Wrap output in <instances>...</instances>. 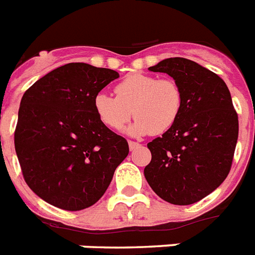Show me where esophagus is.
Returning a JSON list of instances; mask_svg holds the SVG:
<instances>
[{
    "label": "esophagus",
    "instance_id": "obj_1",
    "mask_svg": "<svg viewBox=\"0 0 255 255\" xmlns=\"http://www.w3.org/2000/svg\"><path fill=\"white\" fill-rule=\"evenodd\" d=\"M128 145H129V149H131V151H133V149H136V148L140 147L139 143H136V141H132V140H129V141H128Z\"/></svg>",
    "mask_w": 255,
    "mask_h": 255
}]
</instances>
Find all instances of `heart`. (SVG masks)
<instances>
[{"instance_id":"heart-1","label":"heart","mask_w":255,"mask_h":255,"mask_svg":"<svg viewBox=\"0 0 255 255\" xmlns=\"http://www.w3.org/2000/svg\"><path fill=\"white\" fill-rule=\"evenodd\" d=\"M115 95L99 92L94 110L99 120L112 131H122L131 120L132 135H161L177 122L182 108V92L172 78L131 74L115 86Z\"/></svg>"}]
</instances>
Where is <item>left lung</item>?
I'll return each instance as SVG.
<instances>
[{
    "mask_svg": "<svg viewBox=\"0 0 255 255\" xmlns=\"http://www.w3.org/2000/svg\"><path fill=\"white\" fill-rule=\"evenodd\" d=\"M167 73L182 92L177 122L147 144L148 184L173 205H190L221 185L233 163L238 115L229 88L213 71L185 58H168L149 67Z\"/></svg>",
    "mask_w": 255,
    "mask_h": 255,
    "instance_id": "obj_1",
    "label": "left lung"
}]
</instances>
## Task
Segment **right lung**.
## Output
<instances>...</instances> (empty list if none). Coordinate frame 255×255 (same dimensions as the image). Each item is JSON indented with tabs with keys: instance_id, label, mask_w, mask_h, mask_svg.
Instances as JSON below:
<instances>
[{
	"instance_id": "right-lung-1",
	"label": "right lung",
	"mask_w": 255,
	"mask_h": 255,
	"mask_svg": "<svg viewBox=\"0 0 255 255\" xmlns=\"http://www.w3.org/2000/svg\"><path fill=\"white\" fill-rule=\"evenodd\" d=\"M119 78L110 69L67 63L26 90L14 147L26 184L59 209H86L107 190L129 148L99 120L94 98Z\"/></svg>"
}]
</instances>
